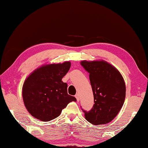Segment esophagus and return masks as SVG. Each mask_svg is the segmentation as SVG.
Listing matches in <instances>:
<instances>
[{"mask_svg": "<svg viewBox=\"0 0 148 148\" xmlns=\"http://www.w3.org/2000/svg\"><path fill=\"white\" fill-rule=\"evenodd\" d=\"M75 97H76V98L77 101L79 102V94H77V93L76 94V95H75Z\"/></svg>", "mask_w": 148, "mask_h": 148, "instance_id": "1", "label": "esophagus"}]
</instances>
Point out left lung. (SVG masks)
I'll list each match as a JSON object with an SVG mask.
<instances>
[{"label": "left lung", "mask_w": 148, "mask_h": 148, "mask_svg": "<svg viewBox=\"0 0 148 148\" xmlns=\"http://www.w3.org/2000/svg\"><path fill=\"white\" fill-rule=\"evenodd\" d=\"M90 74L94 105L90 111L83 110L86 120L93 125L108 123L114 119L123 105L126 86L120 72L104 60L80 62Z\"/></svg>", "instance_id": "1"}]
</instances>
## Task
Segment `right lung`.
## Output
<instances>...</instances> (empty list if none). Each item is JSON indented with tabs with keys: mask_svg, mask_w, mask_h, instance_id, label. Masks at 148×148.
<instances>
[{
	"mask_svg": "<svg viewBox=\"0 0 148 148\" xmlns=\"http://www.w3.org/2000/svg\"><path fill=\"white\" fill-rule=\"evenodd\" d=\"M71 62L43 65L25 80L22 97L27 111L42 121L57 118L74 97L67 93V84L62 81L71 67Z\"/></svg>",
	"mask_w": 148,
	"mask_h": 148,
	"instance_id": "1",
	"label": "right lung"
}]
</instances>
